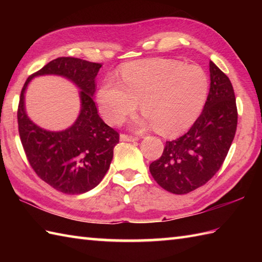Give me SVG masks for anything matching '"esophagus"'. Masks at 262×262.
Segmentation results:
<instances>
[{"label":"esophagus","instance_id":"esophagus-1","mask_svg":"<svg viewBox=\"0 0 262 262\" xmlns=\"http://www.w3.org/2000/svg\"><path fill=\"white\" fill-rule=\"evenodd\" d=\"M120 141H124V142H135V141H138V137L137 136L127 135V134H120Z\"/></svg>","mask_w":262,"mask_h":262}]
</instances>
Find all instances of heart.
Listing matches in <instances>:
<instances>
[{
    "label": "heart",
    "instance_id": "obj_1",
    "mask_svg": "<svg viewBox=\"0 0 262 262\" xmlns=\"http://www.w3.org/2000/svg\"><path fill=\"white\" fill-rule=\"evenodd\" d=\"M120 85L105 80L97 91L103 118L119 124L140 102L145 118L142 126L153 125L160 134L170 135L191 126L207 100L209 81L199 66L173 59H149L124 66Z\"/></svg>",
    "mask_w": 262,
    "mask_h": 262
}]
</instances>
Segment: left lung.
I'll return each instance as SVG.
<instances>
[{"label":"left lung","instance_id":"8db88e82","mask_svg":"<svg viewBox=\"0 0 262 262\" xmlns=\"http://www.w3.org/2000/svg\"><path fill=\"white\" fill-rule=\"evenodd\" d=\"M210 88L202 114L185 135L165 143L161 158L149 164L154 180L176 194L204 186L221 169L237 126L232 83L209 62Z\"/></svg>","mask_w":262,"mask_h":262}]
</instances>
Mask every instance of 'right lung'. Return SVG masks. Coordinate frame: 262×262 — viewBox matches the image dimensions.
<instances>
[{
  "mask_svg": "<svg viewBox=\"0 0 262 262\" xmlns=\"http://www.w3.org/2000/svg\"><path fill=\"white\" fill-rule=\"evenodd\" d=\"M101 64L74 57H58L28 77L18 107L20 140L31 168L56 190L80 194L97 187L114 157L119 134L100 118L93 101L96 76ZM59 75L79 87L81 110L75 124L62 132L37 126L26 116L24 92L35 76Z\"/></svg>",
  "mask_w": 262,
  "mask_h": 262,
  "instance_id": "add662e5",
  "label": "right lung"
}]
</instances>
